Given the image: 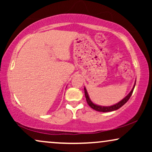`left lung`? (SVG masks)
Here are the masks:
<instances>
[{
  "mask_svg": "<svg viewBox=\"0 0 152 152\" xmlns=\"http://www.w3.org/2000/svg\"><path fill=\"white\" fill-rule=\"evenodd\" d=\"M135 85H136V82H135V84L134 85V87H133V88L132 89V91H131V92L129 93V94L126 95V96L124 97V99H122L121 101H120L119 102L117 103V104H115L112 105V106H109V107H104V106H99V105H97V104H95L93 103V102L91 100L90 97H89L88 95V93H87L86 89L84 87L85 97H86V99L87 103H88V104L90 106V107L92 108V109L95 110V111H100V112H110V111H115V110H117L118 109H120V107H122V106H123L124 104H125L126 102H127L129 99L130 97L132 96V93H133V91H134Z\"/></svg>",
  "mask_w": 152,
  "mask_h": 152,
  "instance_id": "1",
  "label": "left lung"
}]
</instances>
